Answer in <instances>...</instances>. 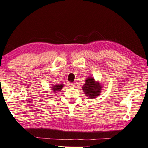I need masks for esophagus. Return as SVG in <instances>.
Wrapping results in <instances>:
<instances>
[{
	"label": "esophagus",
	"mask_w": 148,
	"mask_h": 148,
	"mask_svg": "<svg viewBox=\"0 0 148 148\" xmlns=\"http://www.w3.org/2000/svg\"><path fill=\"white\" fill-rule=\"evenodd\" d=\"M68 86H69V87H73L75 86V84L70 82V83H68Z\"/></svg>",
	"instance_id": "34e87169"
}]
</instances>
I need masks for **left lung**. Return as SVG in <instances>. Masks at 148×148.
Masks as SVG:
<instances>
[{
	"label": "left lung",
	"instance_id": "1",
	"mask_svg": "<svg viewBox=\"0 0 148 148\" xmlns=\"http://www.w3.org/2000/svg\"><path fill=\"white\" fill-rule=\"evenodd\" d=\"M103 86L91 77L86 78L85 84L82 87L84 95L91 99L96 98L100 95Z\"/></svg>",
	"mask_w": 148,
	"mask_h": 148
}]
</instances>
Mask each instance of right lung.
Returning a JSON list of instances; mask_svg holds the SVG:
<instances>
[{"label": "right lung", "instance_id": "obj_1", "mask_svg": "<svg viewBox=\"0 0 148 148\" xmlns=\"http://www.w3.org/2000/svg\"><path fill=\"white\" fill-rule=\"evenodd\" d=\"M64 86V85L63 84H53V85L52 86L51 90H52L53 92H58L59 91H61V89H62V87Z\"/></svg>", "mask_w": 148, "mask_h": 148}]
</instances>
